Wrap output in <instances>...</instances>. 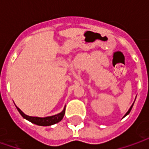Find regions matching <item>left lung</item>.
<instances>
[{"label":"left lung","mask_w":149,"mask_h":149,"mask_svg":"<svg viewBox=\"0 0 149 149\" xmlns=\"http://www.w3.org/2000/svg\"><path fill=\"white\" fill-rule=\"evenodd\" d=\"M133 105H134V104H132V106L130 107V109H129V111H128V112H127V113H126V114L124 115V117H125L126 115H128V114H129V113H130V111H131V109H132V108H133Z\"/></svg>","instance_id":"1"}]
</instances>
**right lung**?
<instances>
[{
    "instance_id": "obj_1",
    "label": "right lung",
    "mask_w": 149,
    "mask_h": 149,
    "mask_svg": "<svg viewBox=\"0 0 149 149\" xmlns=\"http://www.w3.org/2000/svg\"><path fill=\"white\" fill-rule=\"evenodd\" d=\"M16 109H17V110L20 113V115L24 118H26V119L29 120L30 122L35 123V124L40 125V126H50V125H53L54 123H59L60 121L62 120V118H63L64 115H65V108L63 109V111L60 112V113L53 115V116H49V117L45 118L31 117V116H28V115L25 114L18 107H16Z\"/></svg>"
}]
</instances>
